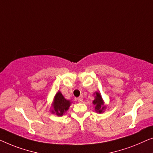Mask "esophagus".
Wrapping results in <instances>:
<instances>
[{"instance_id":"1","label":"esophagus","mask_w":153,"mask_h":153,"mask_svg":"<svg viewBox=\"0 0 153 153\" xmlns=\"http://www.w3.org/2000/svg\"><path fill=\"white\" fill-rule=\"evenodd\" d=\"M77 101H78L79 102H83V99H82V98L79 97V98H77Z\"/></svg>"}]
</instances>
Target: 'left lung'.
<instances>
[{"mask_svg":"<svg viewBox=\"0 0 153 153\" xmlns=\"http://www.w3.org/2000/svg\"><path fill=\"white\" fill-rule=\"evenodd\" d=\"M96 96L95 100H94L93 103L96 105L95 107V109L96 111L98 113H102L103 112V110L105 108V107L104 106V103H103V100L102 99V97H101L100 94L96 92Z\"/></svg>","mask_w":153,"mask_h":153,"instance_id":"1","label":"left lung"}]
</instances>
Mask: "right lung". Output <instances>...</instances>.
<instances>
[{
  "label": "right lung",
  "instance_id": "1",
  "mask_svg": "<svg viewBox=\"0 0 153 153\" xmlns=\"http://www.w3.org/2000/svg\"><path fill=\"white\" fill-rule=\"evenodd\" d=\"M70 101L64 98L62 94L59 91L55 97L52 112L53 114L56 113L57 116H62L70 107Z\"/></svg>",
  "mask_w": 153,
  "mask_h": 153
}]
</instances>
